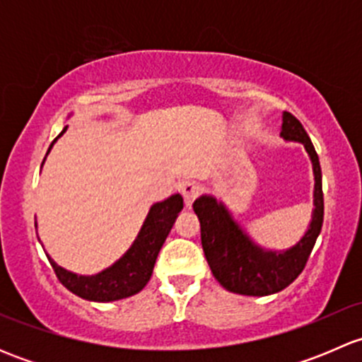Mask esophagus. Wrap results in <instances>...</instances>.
Segmentation results:
<instances>
[{"mask_svg": "<svg viewBox=\"0 0 362 362\" xmlns=\"http://www.w3.org/2000/svg\"><path fill=\"white\" fill-rule=\"evenodd\" d=\"M202 192V185L196 184V182H187V184L182 185V196H184V202L187 206H191L192 202L199 196Z\"/></svg>", "mask_w": 362, "mask_h": 362, "instance_id": "34e87169", "label": "esophagus"}]
</instances>
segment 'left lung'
<instances>
[{
    "mask_svg": "<svg viewBox=\"0 0 362 362\" xmlns=\"http://www.w3.org/2000/svg\"><path fill=\"white\" fill-rule=\"evenodd\" d=\"M280 136L284 140L299 141L305 145L315 175V191H313L315 210H313L312 222L308 231L293 249L273 252L255 245L240 228L238 222L231 217L228 208L218 203L214 196H202L192 204L202 224V245L208 266L217 282L231 293L269 296L286 289L305 269L317 236L322 229V173L312 140L306 134L303 124L289 112H284Z\"/></svg>",
    "mask_w": 362,
    "mask_h": 362,
    "instance_id": "1",
    "label": "left lung"
}]
</instances>
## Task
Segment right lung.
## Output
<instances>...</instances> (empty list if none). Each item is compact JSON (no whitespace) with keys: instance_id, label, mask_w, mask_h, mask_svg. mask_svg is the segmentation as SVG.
<instances>
[{"instance_id":"right-lung-1","label":"right lung","mask_w":362,"mask_h":362,"mask_svg":"<svg viewBox=\"0 0 362 362\" xmlns=\"http://www.w3.org/2000/svg\"><path fill=\"white\" fill-rule=\"evenodd\" d=\"M66 127L63 129V133ZM182 208H184V199L180 194H173L164 202L152 204L131 249L119 261L113 262L110 268L103 269L98 275H75V273L57 266L49 257L50 264H52L59 282L80 298L98 303L129 298V296L140 293L151 280L160 247H163L166 236L170 235L175 218L180 214Z\"/></svg>"}]
</instances>
